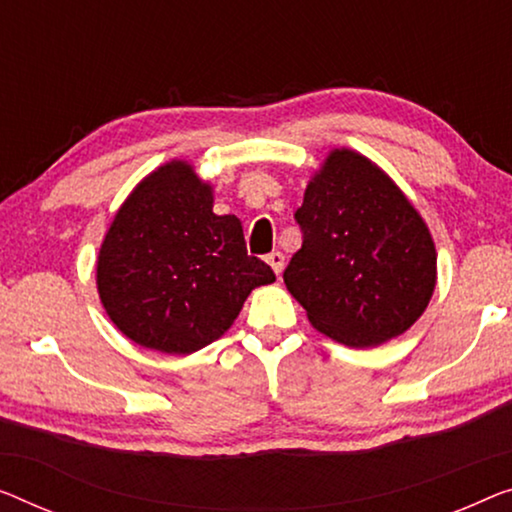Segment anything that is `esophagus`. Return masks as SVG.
Masks as SVG:
<instances>
[{
  "label": "esophagus",
  "instance_id": "34e87169",
  "mask_svg": "<svg viewBox=\"0 0 512 512\" xmlns=\"http://www.w3.org/2000/svg\"><path fill=\"white\" fill-rule=\"evenodd\" d=\"M266 262H269L271 269L276 271V276H280L282 269H285V255H282V253H271V255H266Z\"/></svg>",
  "mask_w": 512,
  "mask_h": 512
}]
</instances>
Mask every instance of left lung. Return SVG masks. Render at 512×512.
<instances>
[{
	"label": "left lung",
	"mask_w": 512,
	"mask_h": 512,
	"mask_svg": "<svg viewBox=\"0 0 512 512\" xmlns=\"http://www.w3.org/2000/svg\"><path fill=\"white\" fill-rule=\"evenodd\" d=\"M294 218L303 243L282 278L319 333L377 347L423 315L437 250L421 213L377 163L354 149L329 151Z\"/></svg>",
	"instance_id": "1"
}]
</instances>
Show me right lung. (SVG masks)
<instances>
[{
    "label": "right lung",
    "instance_id": "right-lung-1",
    "mask_svg": "<svg viewBox=\"0 0 512 512\" xmlns=\"http://www.w3.org/2000/svg\"><path fill=\"white\" fill-rule=\"evenodd\" d=\"M276 280L250 257L236 216L213 213V188L188 160L147 174L114 213L96 259L112 324L135 345L193 354L218 340L259 285Z\"/></svg>",
    "mask_w": 512,
    "mask_h": 512
}]
</instances>
